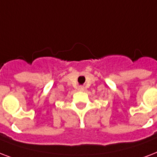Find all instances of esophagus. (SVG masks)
Here are the masks:
<instances>
[{
  "mask_svg": "<svg viewBox=\"0 0 157 157\" xmlns=\"http://www.w3.org/2000/svg\"><path fill=\"white\" fill-rule=\"evenodd\" d=\"M78 90H79V91H83V90H84V87L83 86L78 87Z\"/></svg>",
  "mask_w": 157,
  "mask_h": 157,
  "instance_id": "34e87169",
  "label": "esophagus"
}]
</instances>
